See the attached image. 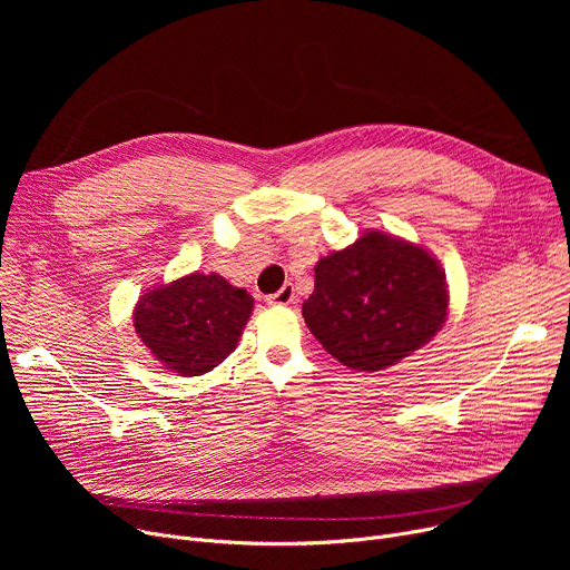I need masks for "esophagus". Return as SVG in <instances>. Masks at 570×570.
Wrapping results in <instances>:
<instances>
[{
  "mask_svg": "<svg viewBox=\"0 0 570 570\" xmlns=\"http://www.w3.org/2000/svg\"><path fill=\"white\" fill-rule=\"evenodd\" d=\"M265 301H267V305H279V307H284V305H293V303H295V291H293V286H291V284H284L277 293L267 295Z\"/></svg>",
  "mask_w": 570,
  "mask_h": 570,
  "instance_id": "obj_1",
  "label": "esophagus"
}]
</instances>
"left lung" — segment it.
<instances>
[{"label": "left lung", "mask_w": 570, "mask_h": 570, "mask_svg": "<svg viewBox=\"0 0 570 570\" xmlns=\"http://www.w3.org/2000/svg\"><path fill=\"white\" fill-rule=\"evenodd\" d=\"M448 314L439 263L406 239L370 230L314 267L305 323L321 346L357 372H379L428 344Z\"/></svg>", "instance_id": "1"}]
</instances>
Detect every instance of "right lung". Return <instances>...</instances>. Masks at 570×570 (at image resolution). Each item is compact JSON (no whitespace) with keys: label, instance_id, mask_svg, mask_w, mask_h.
Masks as SVG:
<instances>
[{"label":"right lung","instance_id":"obj_1","mask_svg":"<svg viewBox=\"0 0 570 570\" xmlns=\"http://www.w3.org/2000/svg\"><path fill=\"white\" fill-rule=\"evenodd\" d=\"M254 297L222 275H187L147 291L134 312L140 342L157 361L179 374L200 376L235 351L249 321Z\"/></svg>","mask_w":570,"mask_h":570}]
</instances>
